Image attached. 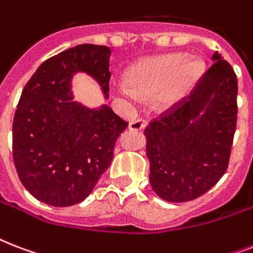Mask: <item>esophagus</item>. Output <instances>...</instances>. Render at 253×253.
I'll return each mask as SVG.
<instances>
[{
  "label": "esophagus",
  "mask_w": 253,
  "mask_h": 253,
  "mask_svg": "<svg viewBox=\"0 0 253 253\" xmlns=\"http://www.w3.org/2000/svg\"><path fill=\"white\" fill-rule=\"evenodd\" d=\"M146 126H147L146 119H135V121L130 122L128 128H130L131 131H139V130H143Z\"/></svg>",
  "instance_id": "obj_1"
}]
</instances>
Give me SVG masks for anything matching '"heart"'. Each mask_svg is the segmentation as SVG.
Returning a JSON list of instances; mask_svg holds the SVG:
<instances>
[{"label":"heart","mask_w":253,"mask_h":253,"mask_svg":"<svg viewBox=\"0 0 253 253\" xmlns=\"http://www.w3.org/2000/svg\"><path fill=\"white\" fill-rule=\"evenodd\" d=\"M204 65L176 52L139 61L127 73V84L118 87L126 98L156 93V101L168 106L184 98L202 75Z\"/></svg>","instance_id":"heart-1"}]
</instances>
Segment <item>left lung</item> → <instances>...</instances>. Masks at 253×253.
Returning a JSON list of instances; mask_svg holds the SVG:
<instances>
[{
  "label": "left lung",
  "instance_id": "obj_1",
  "mask_svg": "<svg viewBox=\"0 0 253 253\" xmlns=\"http://www.w3.org/2000/svg\"><path fill=\"white\" fill-rule=\"evenodd\" d=\"M188 97L146 127L150 181L168 202H188L210 190L228 168L238 115V80L219 53Z\"/></svg>",
  "mask_w": 253,
  "mask_h": 253
}]
</instances>
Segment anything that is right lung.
I'll use <instances>...</instances> for the list:
<instances>
[{
  "instance_id": "add662e5",
  "label": "right lung",
  "mask_w": 253,
  "mask_h": 253,
  "mask_svg": "<svg viewBox=\"0 0 253 253\" xmlns=\"http://www.w3.org/2000/svg\"><path fill=\"white\" fill-rule=\"evenodd\" d=\"M110 48L80 44L49 57L22 90L13 122V160L37 200L65 208L91 193L114 158L128 122L103 105L91 110L72 101L71 80L86 72L107 97Z\"/></svg>"
}]
</instances>
